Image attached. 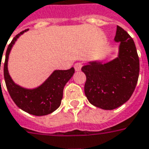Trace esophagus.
<instances>
[{"label": "esophagus", "instance_id": "esophagus-1", "mask_svg": "<svg viewBox=\"0 0 149 149\" xmlns=\"http://www.w3.org/2000/svg\"><path fill=\"white\" fill-rule=\"evenodd\" d=\"M74 68L76 71H81V68H82V64L81 63V62H77V63H76V64H75Z\"/></svg>", "mask_w": 149, "mask_h": 149}]
</instances>
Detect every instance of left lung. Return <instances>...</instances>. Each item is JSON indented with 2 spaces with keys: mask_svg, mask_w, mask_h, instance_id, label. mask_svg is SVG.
Masks as SVG:
<instances>
[{
  "mask_svg": "<svg viewBox=\"0 0 149 149\" xmlns=\"http://www.w3.org/2000/svg\"><path fill=\"white\" fill-rule=\"evenodd\" d=\"M114 41L119 42L118 57L105 64L91 61L81 68L86 76L85 96L92 105L103 110H114L128 101L140 72L135 42L118 26Z\"/></svg>",
  "mask_w": 149,
  "mask_h": 149,
  "instance_id": "left-lung-1",
  "label": "left lung"
}]
</instances>
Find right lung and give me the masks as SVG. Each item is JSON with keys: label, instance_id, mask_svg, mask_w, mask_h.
Masks as SVG:
<instances>
[{"label": "right lung", "instance_id": "add662e5", "mask_svg": "<svg viewBox=\"0 0 149 149\" xmlns=\"http://www.w3.org/2000/svg\"><path fill=\"white\" fill-rule=\"evenodd\" d=\"M27 31L25 30L17 35L8 46L4 64V77L9 95L14 103L29 114L42 116L52 113L60 107L64 87L74 74L75 69L71 68L68 70H55L42 85L35 89H26L15 84L8 71L9 53L17 39Z\"/></svg>", "mask_w": 149, "mask_h": 149}]
</instances>
